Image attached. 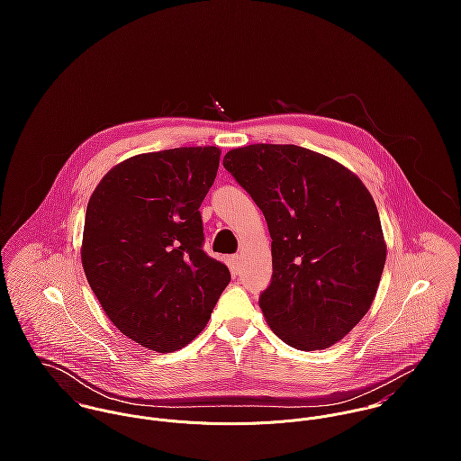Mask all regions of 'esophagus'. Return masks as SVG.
Wrapping results in <instances>:
<instances>
[{"label": "esophagus", "instance_id": "esophagus-1", "mask_svg": "<svg viewBox=\"0 0 461 461\" xmlns=\"http://www.w3.org/2000/svg\"><path fill=\"white\" fill-rule=\"evenodd\" d=\"M227 263H229V267H230V271H232V275H238V273H240V264H241V258H240V256H230V258L227 259Z\"/></svg>", "mask_w": 461, "mask_h": 461}]
</instances>
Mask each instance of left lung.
Wrapping results in <instances>:
<instances>
[{"label":"left lung","instance_id":"obj_1","mask_svg":"<svg viewBox=\"0 0 461 461\" xmlns=\"http://www.w3.org/2000/svg\"><path fill=\"white\" fill-rule=\"evenodd\" d=\"M223 167L269 229L273 276L259 298L269 329L302 351L337 344L367 314L387 259L369 190L344 165L298 145L232 149Z\"/></svg>","mask_w":461,"mask_h":461}]
</instances>
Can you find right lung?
I'll return each mask as SVG.
<instances>
[{
  "mask_svg": "<svg viewBox=\"0 0 461 461\" xmlns=\"http://www.w3.org/2000/svg\"><path fill=\"white\" fill-rule=\"evenodd\" d=\"M221 150L179 147L115 165L86 205L81 264L110 321L158 353L190 344L230 282L202 250L200 203Z\"/></svg>",
  "mask_w": 461,
  "mask_h": 461,
  "instance_id": "1",
  "label": "right lung"
}]
</instances>
